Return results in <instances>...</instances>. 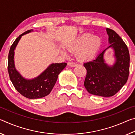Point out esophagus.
<instances>
[{"instance_id": "esophagus-1", "label": "esophagus", "mask_w": 135, "mask_h": 135, "mask_svg": "<svg viewBox=\"0 0 135 135\" xmlns=\"http://www.w3.org/2000/svg\"><path fill=\"white\" fill-rule=\"evenodd\" d=\"M68 64L69 65L70 67H76V66H77V64L74 63V62H68Z\"/></svg>"}]
</instances>
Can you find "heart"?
Masks as SVG:
<instances>
[{
	"label": "heart",
	"instance_id": "b5f03b06",
	"mask_svg": "<svg viewBox=\"0 0 135 135\" xmlns=\"http://www.w3.org/2000/svg\"><path fill=\"white\" fill-rule=\"evenodd\" d=\"M101 38L97 36L86 33L65 46L69 51H77L76 55L80 61L89 60L93 58L101 46ZM65 54V52H62Z\"/></svg>",
	"mask_w": 135,
	"mask_h": 135
}]
</instances>
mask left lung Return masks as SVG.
I'll return each instance as SVG.
<instances>
[{
    "instance_id": "1",
    "label": "left lung",
    "mask_w": 135,
    "mask_h": 135,
    "mask_svg": "<svg viewBox=\"0 0 135 135\" xmlns=\"http://www.w3.org/2000/svg\"><path fill=\"white\" fill-rule=\"evenodd\" d=\"M109 46L92 61L84 63L87 74L84 82L90 94L110 97L117 93L127 81L129 74L130 55L126 45L115 31L107 28ZM114 51L115 62L109 66L105 62L104 54L106 50Z\"/></svg>"
}]
</instances>
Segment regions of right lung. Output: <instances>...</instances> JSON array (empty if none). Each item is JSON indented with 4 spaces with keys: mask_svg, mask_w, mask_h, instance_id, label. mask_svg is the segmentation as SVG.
Returning a JSON list of instances; mask_svg holds the SVG:
<instances>
[{
    "mask_svg": "<svg viewBox=\"0 0 135 135\" xmlns=\"http://www.w3.org/2000/svg\"><path fill=\"white\" fill-rule=\"evenodd\" d=\"M33 31V30H29L16 38L9 52L8 65L10 79L16 90L22 96L31 99L48 95L56 83L59 74L67 65L65 62L51 64L44 71L35 78L27 79L22 77L15 67V49L22 36Z\"/></svg>",
    "mask_w": 135,
    "mask_h": 135,
    "instance_id": "obj_1",
    "label": "right lung"
}]
</instances>
